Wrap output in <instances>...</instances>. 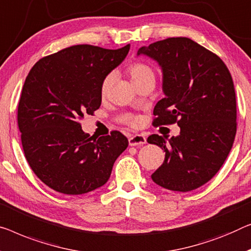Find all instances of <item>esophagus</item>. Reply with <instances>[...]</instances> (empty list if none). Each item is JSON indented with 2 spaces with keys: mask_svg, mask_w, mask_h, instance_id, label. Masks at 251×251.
<instances>
[{
  "mask_svg": "<svg viewBox=\"0 0 251 251\" xmlns=\"http://www.w3.org/2000/svg\"><path fill=\"white\" fill-rule=\"evenodd\" d=\"M128 143L130 147H138V145H143L147 143V138L142 134H135L128 138Z\"/></svg>",
  "mask_w": 251,
  "mask_h": 251,
  "instance_id": "obj_1",
  "label": "esophagus"
}]
</instances>
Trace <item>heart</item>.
I'll list each match as a JSON object with an SVG mask.
<instances>
[{"instance_id": "heart-1", "label": "heart", "mask_w": 251, "mask_h": 251, "mask_svg": "<svg viewBox=\"0 0 251 251\" xmlns=\"http://www.w3.org/2000/svg\"><path fill=\"white\" fill-rule=\"evenodd\" d=\"M128 74L130 75V78H132V82L134 84L140 83V82L148 80V78H152V80H155V72L154 70L152 69L151 66L145 64V63L142 62H136L133 63L128 66ZM113 73H109L108 75L104 76L101 83V93H106L108 90H109L111 82H113ZM138 122V118H134L133 123L136 124Z\"/></svg>"}]
</instances>
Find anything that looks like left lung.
Masks as SVG:
<instances>
[{
	"label": "left lung",
	"mask_w": 251,
	"mask_h": 251,
	"mask_svg": "<svg viewBox=\"0 0 251 251\" xmlns=\"http://www.w3.org/2000/svg\"><path fill=\"white\" fill-rule=\"evenodd\" d=\"M162 69L164 98L155 104L153 125L177 123L180 134H158L148 142L164 150L161 167L152 174L156 185L189 192L206 184L222 167L237 133V102L232 76L218 55L186 37L141 47Z\"/></svg>",
	"instance_id": "obj_1"
}]
</instances>
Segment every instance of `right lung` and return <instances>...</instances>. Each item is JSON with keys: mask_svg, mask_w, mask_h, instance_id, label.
I'll use <instances>...</instances> for the list:
<instances>
[{"mask_svg": "<svg viewBox=\"0 0 251 251\" xmlns=\"http://www.w3.org/2000/svg\"><path fill=\"white\" fill-rule=\"evenodd\" d=\"M129 45L106 50L75 45L43 57L25 77L18 126L25 159L45 185L66 195L103 186L128 147L118 130L95 138L80 121L101 104V83L124 61Z\"/></svg>", "mask_w": 251, "mask_h": 251, "instance_id": "right-lung-1", "label": "right lung"}]
</instances>
